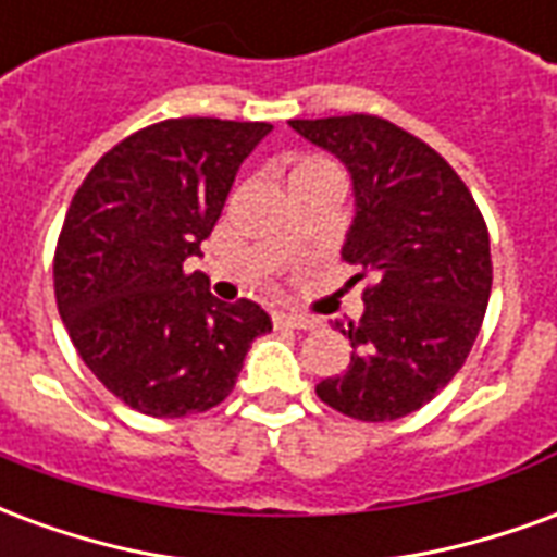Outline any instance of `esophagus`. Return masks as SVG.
<instances>
[{
    "instance_id": "34e87169",
    "label": "esophagus",
    "mask_w": 557,
    "mask_h": 557,
    "mask_svg": "<svg viewBox=\"0 0 557 557\" xmlns=\"http://www.w3.org/2000/svg\"><path fill=\"white\" fill-rule=\"evenodd\" d=\"M274 325L292 327V331H307V327H315V319L298 313H274Z\"/></svg>"
}]
</instances>
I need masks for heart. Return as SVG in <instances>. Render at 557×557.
I'll list each match as a JSON object with an SVG mask.
<instances>
[{"label":"heart","instance_id":"heart-1","mask_svg":"<svg viewBox=\"0 0 557 557\" xmlns=\"http://www.w3.org/2000/svg\"><path fill=\"white\" fill-rule=\"evenodd\" d=\"M319 178H334V182H343V175H339L337 163H331L327 158H301L295 166H292L289 182H319Z\"/></svg>","mask_w":557,"mask_h":557}]
</instances>
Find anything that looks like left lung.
Returning <instances> with one entry per match:
<instances>
[{"instance_id":"left-lung-1","label":"left lung","mask_w":557,"mask_h":557,"mask_svg":"<svg viewBox=\"0 0 557 557\" xmlns=\"http://www.w3.org/2000/svg\"><path fill=\"white\" fill-rule=\"evenodd\" d=\"M304 139L337 154L355 184L343 259L370 280L346 373L315 385L339 414L367 423L426 406L466 363L492 292L490 230L447 160L379 115L292 119Z\"/></svg>"}]
</instances>
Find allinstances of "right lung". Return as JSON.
Instances as JSON below:
<instances>
[{
	"label": "right lung",
	"mask_w": 557,
	"mask_h": 557,
	"mask_svg": "<svg viewBox=\"0 0 557 557\" xmlns=\"http://www.w3.org/2000/svg\"><path fill=\"white\" fill-rule=\"evenodd\" d=\"M268 122L166 119L103 154L71 199L53 256L67 337L131 409L184 418L230 397L271 331L259 304H223L187 274Z\"/></svg>",
	"instance_id": "obj_1"
}]
</instances>
